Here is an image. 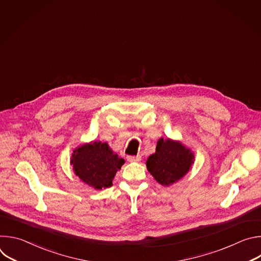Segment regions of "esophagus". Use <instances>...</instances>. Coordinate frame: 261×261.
Listing matches in <instances>:
<instances>
[{"instance_id":"obj_1","label":"esophagus","mask_w":261,"mask_h":261,"mask_svg":"<svg viewBox=\"0 0 261 261\" xmlns=\"http://www.w3.org/2000/svg\"><path fill=\"white\" fill-rule=\"evenodd\" d=\"M141 157L140 155H137V156H127V160L129 162H137V161H140Z\"/></svg>"}]
</instances>
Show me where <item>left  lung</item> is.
I'll return each instance as SVG.
<instances>
[{"label": "left lung", "instance_id": "1", "mask_svg": "<svg viewBox=\"0 0 261 261\" xmlns=\"http://www.w3.org/2000/svg\"><path fill=\"white\" fill-rule=\"evenodd\" d=\"M193 159L191 151L180 142L160 138L157 142L156 153L147 158L145 164L147 170L159 184L168 186L189 171Z\"/></svg>", "mask_w": 261, "mask_h": 261}]
</instances>
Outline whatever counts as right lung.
Listing matches in <instances>:
<instances>
[{
    "label": "right lung",
    "instance_id": "add662e5",
    "mask_svg": "<svg viewBox=\"0 0 261 261\" xmlns=\"http://www.w3.org/2000/svg\"><path fill=\"white\" fill-rule=\"evenodd\" d=\"M125 163L110 150L107 143L94 141L74 151L71 164L75 174L95 189L101 190L113 185L117 171Z\"/></svg>",
    "mask_w": 261,
    "mask_h": 261
}]
</instances>
